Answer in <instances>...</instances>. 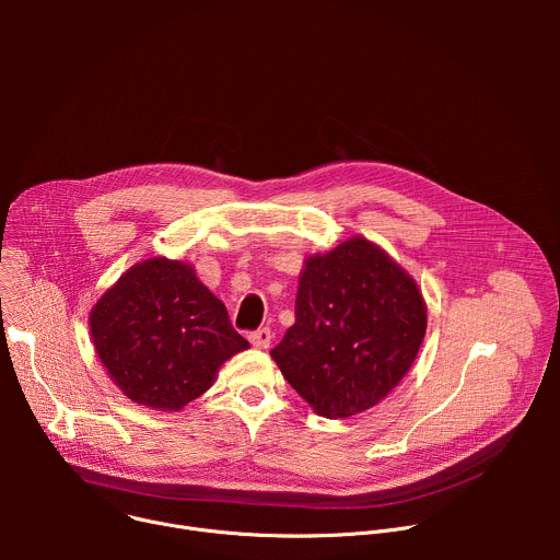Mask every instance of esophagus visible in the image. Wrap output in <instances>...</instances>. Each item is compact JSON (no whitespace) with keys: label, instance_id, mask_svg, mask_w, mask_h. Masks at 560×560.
Listing matches in <instances>:
<instances>
[{"label":"esophagus","instance_id":"1","mask_svg":"<svg viewBox=\"0 0 560 560\" xmlns=\"http://www.w3.org/2000/svg\"><path fill=\"white\" fill-rule=\"evenodd\" d=\"M270 341H272L270 328H259V330H255V332L250 335V343H253L255 348H259V350L270 348Z\"/></svg>","mask_w":560,"mask_h":560}]
</instances>
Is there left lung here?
<instances>
[{
    "mask_svg": "<svg viewBox=\"0 0 560 560\" xmlns=\"http://www.w3.org/2000/svg\"><path fill=\"white\" fill-rule=\"evenodd\" d=\"M425 328L428 305L417 281L357 234L303 261L294 324L270 357L318 417L346 419L401 383Z\"/></svg>",
    "mask_w": 560,
    "mask_h": 560,
    "instance_id": "1",
    "label": "left lung"
}]
</instances>
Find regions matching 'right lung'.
<instances>
[{
  "instance_id": "add662e5",
  "label": "right lung",
  "mask_w": 560,
  "mask_h": 560,
  "mask_svg": "<svg viewBox=\"0 0 560 560\" xmlns=\"http://www.w3.org/2000/svg\"><path fill=\"white\" fill-rule=\"evenodd\" d=\"M89 326L110 381L156 412H179L250 348L195 266L166 257L128 268L93 305Z\"/></svg>"
}]
</instances>
